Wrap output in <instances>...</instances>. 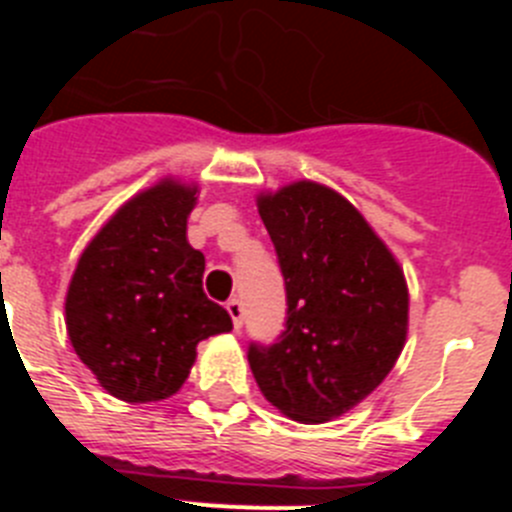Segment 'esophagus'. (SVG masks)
I'll return each instance as SVG.
<instances>
[{
    "instance_id": "1",
    "label": "esophagus",
    "mask_w": 512,
    "mask_h": 512,
    "mask_svg": "<svg viewBox=\"0 0 512 512\" xmlns=\"http://www.w3.org/2000/svg\"><path fill=\"white\" fill-rule=\"evenodd\" d=\"M225 310L230 312V318H233L235 328H241V325H243V302L235 300V297H233V300H228Z\"/></svg>"
}]
</instances>
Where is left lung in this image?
I'll use <instances>...</instances> for the list:
<instances>
[{"label":"left lung","instance_id":"1","mask_svg":"<svg viewBox=\"0 0 512 512\" xmlns=\"http://www.w3.org/2000/svg\"><path fill=\"white\" fill-rule=\"evenodd\" d=\"M277 248L287 320L248 364L274 408L325 423L359 405L392 372L408 336V284L382 238L346 197L315 182L261 194Z\"/></svg>","mask_w":512,"mask_h":512}]
</instances>
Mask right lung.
Segmentation results:
<instances>
[{
  "instance_id": "right-lung-1",
  "label": "right lung",
  "mask_w": 512,
  "mask_h": 512,
  "mask_svg": "<svg viewBox=\"0 0 512 512\" xmlns=\"http://www.w3.org/2000/svg\"><path fill=\"white\" fill-rule=\"evenodd\" d=\"M194 205V184H153L102 225L76 264L66 330L117 400L171 397L187 382L197 343L233 330L228 310L207 300L205 256L187 241Z\"/></svg>"
}]
</instances>
